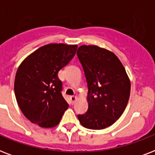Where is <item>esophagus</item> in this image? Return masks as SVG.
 Here are the masks:
<instances>
[{
	"label": "esophagus",
	"mask_w": 155,
	"mask_h": 155,
	"mask_svg": "<svg viewBox=\"0 0 155 155\" xmlns=\"http://www.w3.org/2000/svg\"><path fill=\"white\" fill-rule=\"evenodd\" d=\"M76 100H77V97L76 96H71V103L74 104L75 101H76Z\"/></svg>",
	"instance_id": "esophagus-1"
}]
</instances>
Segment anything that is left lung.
Listing matches in <instances>:
<instances>
[{
  "instance_id": "left-lung-1",
  "label": "left lung",
  "mask_w": 155,
  "mask_h": 155,
  "mask_svg": "<svg viewBox=\"0 0 155 155\" xmlns=\"http://www.w3.org/2000/svg\"><path fill=\"white\" fill-rule=\"evenodd\" d=\"M77 56L87 80L86 113L78 115L84 127L103 130L119 119L127 105L130 81L124 66L115 54L94 45H83Z\"/></svg>"
}]
</instances>
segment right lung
<instances>
[{
  "instance_id": "1",
  "label": "right lung",
  "mask_w": 155,
  "mask_h": 155,
  "mask_svg": "<svg viewBox=\"0 0 155 155\" xmlns=\"http://www.w3.org/2000/svg\"><path fill=\"white\" fill-rule=\"evenodd\" d=\"M76 49L77 45H45L27 56L17 71L14 92L18 106L28 120L40 127L56 126L68 109L58 73Z\"/></svg>"
}]
</instances>
